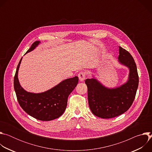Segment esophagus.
<instances>
[{
	"label": "esophagus",
	"mask_w": 152,
	"mask_h": 152,
	"mask_svg": "<svg viewBox=\"0 0 152 152\" xmlns=\"http://www.w3.org/2000/svg\"><path fill=\"white\" fill-rule=\"evenodd\" d=\"M85 72H80L79 75H78V77H79V79L80 80V81H83L85 79Z\"/></svg>",
	"instance_id": "esophagus-1"
}]
</instances>
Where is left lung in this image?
Here are the masks:
<instances>
[{"label":"left lung","mask_w":152,"mask_h":152,"mask_svg":"<svg viewBox=\"0 0 152 152\" xmlns=\"http://www.w3.org/2000/svg\"><path fill=\"white\" fill-rule=\"evenodd\" d=\"M118 62L129 69L126 82L117 87L109 88L103 85L94 76L86 79L88 100L93 114L102 118H111L126 112L134 100L139 78L135 61L129 52L119 46Z\"/></svg>","instance_id":"obj_1"}]
</instances>
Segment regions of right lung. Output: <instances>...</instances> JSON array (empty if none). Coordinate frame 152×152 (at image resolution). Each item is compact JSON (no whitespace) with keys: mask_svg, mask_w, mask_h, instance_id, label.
Segmentation results:
<instances>
[{"mask_svg":"<svg viewBox=\"0 0 152 152\" xmlns=\"http://www.w3.org/2000/svg\"><path fill=\"white\" fill-rule=\"evenodd\" d=\"M41 42L37 41L26 53L34 50ZM21 58L14 79V90L21 108L31 117L41 121H50L59 118L66 111L68 97L77 85V76L66 79L52 88L42 93H34L26 91L21 86L18 73Z\"/></svg>","mask_w":152,"mask_h":152,"instance_id":"right-lung-1","label":"right lung"}]
</instances>
